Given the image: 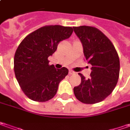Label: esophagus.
<instances>
[{
	"label": "esophagus",
	"instance_id": "esophagus-1",
	"mask_svg": "<svg viewBox=\"0 0 130 130\" xmlns=\"http://www.w3.org/2000/svg\"><path fill=\"white\" fill-rule=\"evenodd\" d=\"M75 73L74 72V71H73V70H69V74L70 75H73V74H75Z\"/></svg>",
	"mask_w": 130,
	"mask_h": 130
}]
</instances>
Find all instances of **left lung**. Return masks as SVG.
<instances>
[{"label":"left lung","instance_id":"obj_1","mask_svg":"<svg viewBox=\"0 0 130 130\" xmlns=\"http://www.w3.org/2000/svg\"><path fill=\"white\" fill-rule=\"evenodd\" d=\"M81 41L86 60L92 65L89 78L81 73L80 84L73 88L76 99L86 104L104 101L112 93L119 76V58L110 39L93 26H73Z\"/></svg>","mask_w":130,"mask_h":130}]
</instances>
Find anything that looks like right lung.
Segmentation results:
<instances>
[{
  "instance_id": "add662e5",
  "label": "right lung",
  "mask_w": 130,
  "mask_h": 130,
  "mask_svg": "<svg viewBox=\"0 0 130 130\" xmlns=\"http://www.w3.org/2000/svg\"><path fill=\"white\" fill-rule=\"evenodd\" d=\"M73 31L70 26H44L27 35L19 45L14 55V73L21 90L31 100L45 102L55 96L68 70L49 65L48 57Z\"/></svg>"
}]
</instances>
